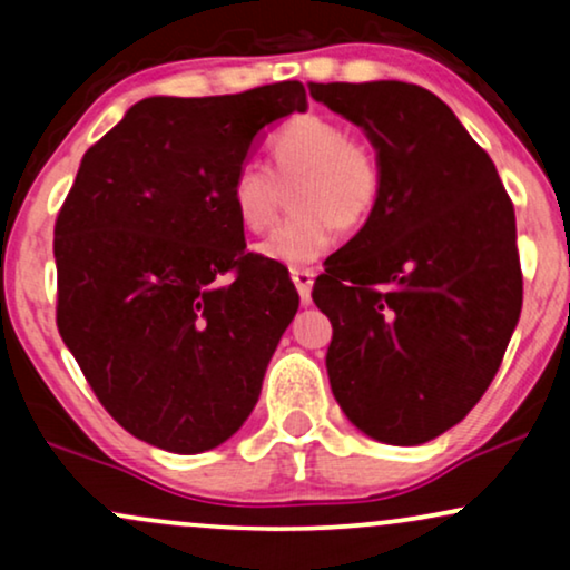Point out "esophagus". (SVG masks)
Instances as JSON below:
<instances>
[{
	"mask_svg": "<svg viewBox=\"0 0 570 570\" xmlns=\"http://www.w3.org/2000/svg\"><path fill=\"white\" fill-rule=\"evenodd\" d=\"M313 278H316V273H313L311 267H292V281H294V286H297L299 299H303V305L311 303Z\"/></svg>",
	"mask_w": 570,
	"mask_h": 570,
	"instance_id": "1",
	"label": "esophagus"
}]
</instances>
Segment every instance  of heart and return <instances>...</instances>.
I'll return each instance as SVG.
<instances>
[{
  "label": "heart",
  "instance_id": "obj_1",
  "mask_svg": "<svg viewBox=\"0 0 570 570\" xmlns=\"http://www.w3.org/2000/svg\"><path fill=\"white\" fill-rule=\"evenodd\" d=\"M276 171L244 160L233 174L235 217L252 233L273 225L292 187L294 212L259 244V254L281 265H311L332 246L335 225L356 230L381 198V166L367 144L351 139L340 122L322 115L292 117L271 141Z\"/></svg>",
  "mask_w": 570,
  "mask_h": 570
}]
</instances>
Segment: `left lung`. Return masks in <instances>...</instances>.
I'll return each instance as SVG.
<instances>
[{
  "label": "left lung",
  "mask_w": 570,
  "mask_h": 570,
  "mask_svg": "<svg viewBox=\"0 0 570 570\" xmlns=\"http://www.w3.org/2000/svg\"><path fill=\"white\" fill-rule=\"evenodd\" d=\"M367 134L375 212L326 257L313 303L332 322V394L372 440L423 444L469 415L522 307L514 206L453 109L410 82H311Z\"/></svg>",
  "instance_id": "left-lung-1"
}]
</instances>
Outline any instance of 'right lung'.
Listing matches in <instances>:
<instances>
[{"label": "right lung", "mask_w": 570, "mask_h": 570, "mask_svg": "<svg viewBox=\"0 0 570 570\" xmlns=\"http://www.w3.org/2000/svg\"><path fill=\"white\" fill-rule=\"evenodd\" d=\"M305 88L153 96L85 153L56 219V324L104 410L168 453L244 426L299 294L246 252L233 174Z\"/></svg>", "instance_id": "right-lung-1"}]
</instances>
